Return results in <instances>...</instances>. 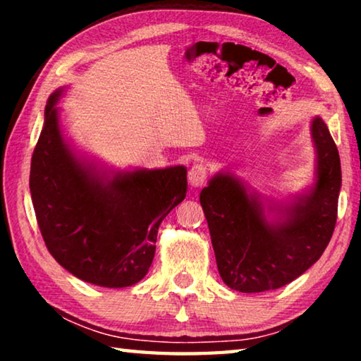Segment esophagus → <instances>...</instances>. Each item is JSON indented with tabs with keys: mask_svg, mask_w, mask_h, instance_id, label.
<instances>
[{
	"mask_svg": "<svg viewBox=\"0 0 361 361\" xmlns=\"http://www.w3.org/2000/svg\"><path fill=\"white\" fill-rule=\"evenodd\" d=\"M188 180L189 185L192 188H200L207 180V167L202 166V164H195V166H192L191 170H189Z\"/></svg>",
	"mask_w": 361,
	"mask_h": 361,
	"instance_id": "esophagus-1",
	"label": "esophagus"
}]
</instances>
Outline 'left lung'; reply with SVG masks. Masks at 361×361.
<instances>
[{"label":"left lung","instance_id":"obj_1","mask_svg":"<svg viewBox=\"0 0 361 361\" xmlns=\"http://www.w3.org/2000/svg\"><path fill=\"white\" fill-rule=\"evenodd\" d=\"M310 135L315 183L290 204L262 203L264 197L231 172L213 175L200 192L218 272L229 288L277 290L319 261L331 240L342 181L339 152L319 116L310 122Z\"/></svg>","mask_w":361,"mask_h":361}]
</instances>
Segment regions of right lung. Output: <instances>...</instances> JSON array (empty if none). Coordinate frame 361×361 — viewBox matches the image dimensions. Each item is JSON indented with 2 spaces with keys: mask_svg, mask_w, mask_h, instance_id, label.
I'll use <instances>...</instances> for the list:
<instances>
[{
  "mask_svg": "<svg viewBox=\"0 0 361 361\" xmlns=\"http://www.w3.org/2000/svg\"><path fill=\"white\" fill-rule=\"evenodd\" d=\"M49 97L32 157L30 192L46 247L84 282L124 288L138 283L154 258L157 229L186 197L188 170H113L76 154Z\"/></svg>",
  "mask_w": 361,
  "mask_h": 361,
  "instance_id": "add662e5",
  "label": "right lung"
}]
</instances>
